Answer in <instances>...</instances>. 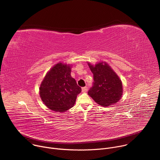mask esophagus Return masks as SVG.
<instances>
[{"mask_svg":"<svg viewBox=\"0 0 160 160\" xmlns=\"http://www.w3.org/2000/svg\"><path fill=\"white\" fill-rule=\"evenodd\" d=\"M87 90H88V88H87V87H82V92H86Z\"/></svg>","mask_w":160,"mask_h":160,"instance_id":"esophagus-1","label":"esophagus"}]
</instances>
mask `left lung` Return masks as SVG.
Listing matches in <instances>:
<instances>
[{"instance_id": "obj_1", "label": "left lung", "mask_w": 160, "mask_h": 160, "mask_svg": "<svg viewBox=\"0 0 160 160\" xmlns=\"http://www.w3.org/2000/svg\"><path fill=\"white\" fill-rule=\"evenodd\" d=\"M93 73L94 82L88 94L102 106H108L117 102L123 94L122 83L118 76L105 62L95 66L88 63Z\"/></svg>"}]
</instances>
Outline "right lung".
<instances>
[{
    "instance_id": "obj_1",
    "label": "right lung",
    "mask_w": 160,
    "mask_h": 160,
    "mask_svg": "<svg viewBox=\"0 0 160 160\" xmlns=\"http://www.w3.org/2000/svg\"><path fill=\"white\" fill-rule=\"evenodd\" d=\"M71 66L59 62L45 75L40 87V96L48 108L64 112L72 108L82 88L71 76Z\"/></svg>"
}]
</instances>
